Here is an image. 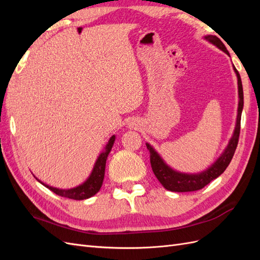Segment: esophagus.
I'll return each mask as SVG.
<instances>
[{"instance_id": "34e87169", "label": "esophagus", "mask_w": 260, "mask_h": 260, "mask_svg": "<svg viewBox=\"0 0 260 260\" xmlns=\"http://www.w3.org/2000/svg\"><path fill=\"white\" fill-rule=\"evenodd\" d=\"M129 127H131L132 129H133V128H136V127H137V122H136V121H132V122H130V123H129Z\"/></svg>"}]
</instances>
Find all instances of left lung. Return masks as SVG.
<instances>
[{"mask_svg":"<svg viewBox=\"0 0 260 260\" xmlns=\"http://www.w3.org/2000/svg\"><path fill=\"white\" fill-rule=\"evenodd\" d=\"M206 41L209 43L214 44L219 50L223 51L225 54L230 56L229 52H228L226 48L222 41L216 36H205L204 37ZM233 70L238 78V90H239V107H238V116H237V123H235V128L233 135L228 143L226 147L222 154L220 155L217 160L211 164L210 166L203 170L199 174H185V172H180L171 168L166 164L161 156L155 151V148L146 143V147L151 154V166L153 169L154 175L158 179L161 185L168 191L171 192H192L201 190L205 185L210 183L212 180L218 178L222 172L229 166V164L234 155L235 149H237L238 142H239V136H240V127H241V116L243 111L244 105V96H243V86H242V80L240 74L237 70V68L233 65Z\"/></svg>","mask_w":260,"mask_h":260,"instance_id":"obj_1","label":"left lung"}]
</instances>
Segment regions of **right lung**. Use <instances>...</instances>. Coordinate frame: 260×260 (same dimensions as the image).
<instances>
[{
  "instance_id": "right-lung-1",
  "label": "right lung",
  "mask_w": 260,
  "mask_h": 260,
  "mask_svg": "<svg viewBox=\"0 0 260 260\" xmlns=\"http://www.w3.org/2000/svg\"><path fill=\"white\" fill-rule=\"evenodd\" d=\"M115 140H116L115 136H113L111 139H109V141L104 148V151L99 155L95 164H94V167L91 171L90 176L84 181L83 183H81L79 185H77L72 188H58V187L51 186L49 184H45L44 182H42L41 180H39L36 176H35V178L41 184L48 187L49 190H51L55 194L62 196V198L77 200V201L90 199L91 196L95 195L100 191L102 184H103V180H104V176H105L106 159H107V156H108L109 152L112 151V147L115 143Z\"/></svg>"
}]
</instances>
